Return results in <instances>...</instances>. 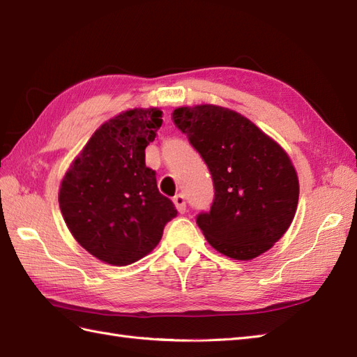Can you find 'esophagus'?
Masks as SVG:
<instances>
[{"label": "esophagus", "mask_w": 357, "mask_h": 357, "mask_svg": "<svg viewBox=\"0 0 357 357\" xmlns=\"http://www.w3.org/2000/svg\"><path fill=\"white\" fill-rule=\"evenodd\" d=\"M173 202H175V206L181 214H184L187 211V202H185L184 195H178V196L173 197Z\"/></svg>", "instance_id": "34e87169"}]
</instances>
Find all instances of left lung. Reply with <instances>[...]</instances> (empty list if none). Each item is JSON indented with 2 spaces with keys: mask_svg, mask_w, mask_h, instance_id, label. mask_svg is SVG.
<instances>
[{
  "mask_svg": "<svg viewBox=\"0 0 357 357\" xmlns=\"http://www.w3.org/2000/svg\"><path fill=\"white\" fill-rule=\"evenodd\" d=\"M172 121L211 173V209L196 217L208 243L241 261L267 252L288 231L298 204V178L287 152L229 108L179 107Z\"/></svg>",
  "mask_w": 357,
  "mask_h": 357,
  "instance_id": "obj_1",
  "label": "left lung"
}]
</instances>
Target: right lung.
<instances>
[{
	"label": "right lung",
	"instance_id": "right-lung-1",
	"mask_svg": "<svg viewBox=\"0 0 357 357\" xmlns=\"http://www.w3.org/2000/svg\"><path fill=\"white\" fill-rule=\"evenodd\" d=\"M158 108H134L100 125L61 181L59 204L74 238L95 258L128 266L160 243L176 217L146 167L144 149L162 123Z\"/></svg>",
	"mask_w": 357,
	"mask_h": 357
}]
</instances>
